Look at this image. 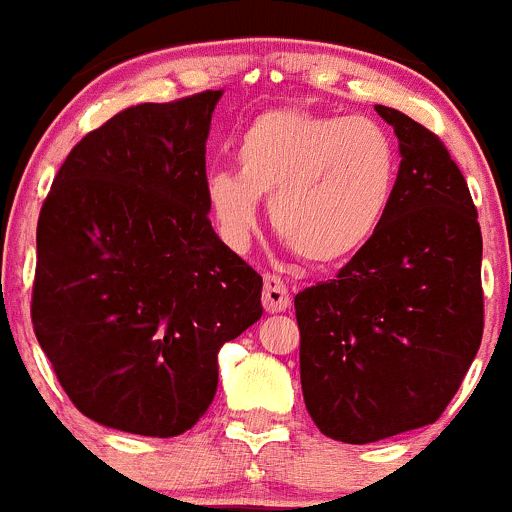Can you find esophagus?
<instances>
[{
  "instance_id": "1",
  "label": "esophagus",
  "mask_w": 512,
  "mask_h": 512,
  "mask_svg": "<svg viewBox=\"0 0 512 512\" xmlns=\"http://www.w3.org/2000/svg\"><path fill=\"white\" fill-rule=\"evenodd\" d=\"M288 303H291V296H288L283 278L276 276V273H266L263 276V308L268 313H281L286 311Z\"/></svg>"
}]
</instances>
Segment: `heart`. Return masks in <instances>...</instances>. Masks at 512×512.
<instances>
[{
    "label": "heart",
    "instance_id": "b5f03b06",
    "mask_svg": "<svg viewBox=\"0 0 512 512\" xmlns=\"http://www.w3.org/2000/svg\"><path fill=\"white\" fill-rule=\"evenodd\" d=\"M239 171H214L206 201L221 239L244 249L271 199L281 244L316 266L356 256L391 211L401 156L391 131L368 116L303 109L258 114L241 134Z\"/></svg>",
    "mask_w": 512,
    "mask_h": 512
}]
</instances>
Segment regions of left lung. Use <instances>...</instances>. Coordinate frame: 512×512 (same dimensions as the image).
Segmentation results:
<instances>
[{
    "mask_svg": "<svg viewBox=\"0 0 512 512\" xmlns=\"http://www.w3.org/2000/svg\"><path fill=\"white\" fill-rule=\"evenodd\" d=\"M376 111L401 146L391 211L336 278L293 301L308 413L353 445L438 421L483 338V236L468 184L433 131Z\"/></svg>",
    "mask_w": 512,
    "mask_h": 512,
    "instance_id": "8db88e82",
    "label": "left lung"
}]
</instances>
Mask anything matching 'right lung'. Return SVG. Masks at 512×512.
<instances>
[{
	"mask_svg": "<svg viewBox=\"0 0 512 512\" xmlns=\"http://www.w3.org/2000/svg\"><path fill=\"white\" fill-rule=\"evenodd\" d=\"M221 91L136 104L64 159L37 224L32 323L69 401L171 438L206 413L219 351L261 318V276L211 229L206 136Z\"/></svg>",
	"mask_w": 512,
	"mask_h": 512,
	"instance_id": "obj_1",
	"label": "right lung"
}]
</instances>
